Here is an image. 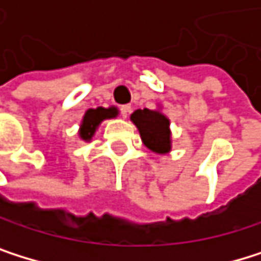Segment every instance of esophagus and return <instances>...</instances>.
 I'll use <instances>...</instances> for the list:
<instances>
[{"label": "esophagus", "mask_w": 261, "mask_h": 261, "mask_svg": "<svg viewBox=\"0 0 261 261\" xmlns=\"http://www.w3.org/2000/svg\"><path fill=\"white\" fill-rule=\"evenodd\" d=\"M129 113H130V106H121V116H123V118H127V116H129Z\"/></svg>", "instance_id": "esophagus-1"}]
</instances>
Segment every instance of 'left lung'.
<instances>
[{
  "mask_svg": "<svg viewBox=\"0 0 261 261\" xmlns=\"http://www.w3.org/2000/svg\"><path fill=\"white\" fill-rule=\"evenodd\" d=\"M130 121L137 126L143 145L154 154H169L173 148V134L169 118L157 109H138L130 115Z\"/></svg>",
  "mask_w": 261,
  "mask_h": 261,
  "instance_id": "left-lung-1",
  "label": "left lung"
}]
</instances>
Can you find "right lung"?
<instances>
[{"instance_id":"obj_1","label":"right lung","mask_w":261,"mask_h":261,"mask_svg":"<svg viewBox=\"0 0 261 261\" xmlns=\"http://www.w3.org/2000/svg\"><path fill=\"white\" fill-rule=\"evenodd\" d=\"M120 115V110L116 109L115 106L110 107H96V109H88L84 116L82 121L79 124V138L82 141H92V138L95 137L98 127L101 126L102 121L106 120H112L116 118Z\"/></svg>"}]
</instances>
